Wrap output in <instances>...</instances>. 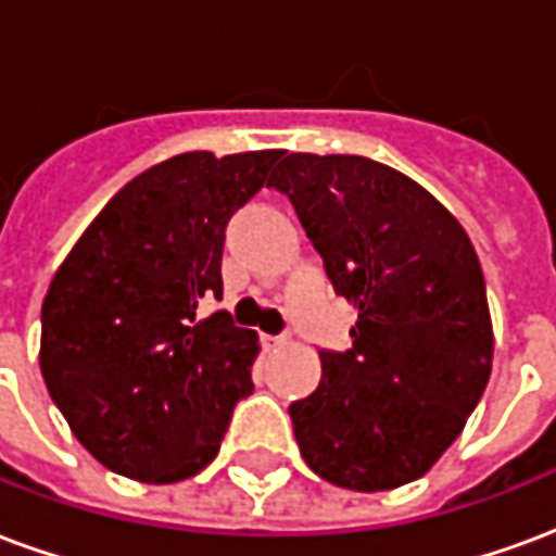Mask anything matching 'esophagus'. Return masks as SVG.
<instances>
[{"mask_svg":"<svg viewBox=\"0 0 556 556\" xmlns=\"http://www.w3.org/2000/svg\"><path fill=\"white\" fill-rule=\"evenodd\" d=\"M291 337L289 333H279V337H262V345H265L267 351H277L282 349V345H289Z\"/></svg>","mask_w":556,"mask_h":556,"instance_id":"34e87169","label":"esophagus"}]
</instances>
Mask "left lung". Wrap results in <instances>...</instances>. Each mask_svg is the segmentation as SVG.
Here are the masks:
<instances>
[{"label":"left lung","instance_id":"left-lung-1","mask_svg":"<svg viewBox=\"0 0 556 556\" xmlns=\"http://www.w3.org/2000/svg\"><path fill=\"white\" fill-rule=\"evenodd\" d=\"M291 199L333 289L357 309L349 351L291 402L306 465L351 491L414 482L462 434L489 384L485 279L462 223L408 175L357 154H286Z\"/></svg>","mask_w":556,"mask_h":556}]
</instances>
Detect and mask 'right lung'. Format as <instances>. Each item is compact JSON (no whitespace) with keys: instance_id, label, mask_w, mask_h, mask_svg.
Listing matches in <instances>:
<instances>
[{"instance_id":"1","label":"right lung","mask_w":556,"mask_h":556,"mask_svg":"<svg viewBox=\"0 0 556 556\" xmlns=\"http://www.w3.org/2000/svg\"><path fill=\"white\" fill-rule=\"evenodd\" d=\"M282 151H187L106 202L55 270L41 306V375L77 441L139 482L195 477L219 453L235 405L253 393L255 330L226 309L231 214Z\"/></svg>"}]
</instances>
